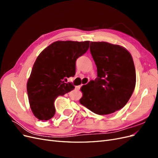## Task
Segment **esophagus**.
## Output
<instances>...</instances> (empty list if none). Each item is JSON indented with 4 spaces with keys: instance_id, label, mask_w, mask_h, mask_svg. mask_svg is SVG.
Here are the masks:
<instances>
[{
    "instance_id": "34e87169",
    "label": "esophagus",
    "mask_w": 158,
    "mask_h": 158,
    "mask_svg": "<svg viewBox=\"0 0 158 158\" xmlns=\"http://www.w3.org/2000/svg\"><path fill=\"white\" fill-rule=\"evenodd\" d=\"M80 87H81L80 85H78V86H76V87H75V89H78H78H80Z\"/></svg>"
}]
</instances>
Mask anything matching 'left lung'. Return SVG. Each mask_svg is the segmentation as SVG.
I'll return each mask as SVG.
<instances>
[{
  "label": "left lung",
  "mask_w": 158,
  "mask_h": 158,
  "mask_svg": "<svg viewBox=\"0 0 158 158\" xmlns=\"http://www.w3.org/2000/svg\"><path fill=\"white\" fill-rule=\"evenodd\" d=\"M89 49L98 78L81 87L80 103L98 114L113 113L125 106L135 88L132 55L125 47L104 41H91Z\"/></svg>",
  "instance_id": "obj_1"
}]
</instances>
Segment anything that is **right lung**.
Returning <instances> with one entry per match:
<instances>
[{
    "mask_svg": "<svg viewBox=\"0 0 158 158\" xmlns=\"http://www.w3.org/2000/svg\"><path fill=\"white\" fill-rule=\"evenodd\" d=\"M89 44V41H57L37 56L27 80V92L31 111L39 120L53 117L56 98L74 88L63 80L75 75L76 60L88 50Z\"/></svg>",
    "mask_w": 158,
    "mask_h": 158,
    "instance_id": "add662e5",
    "label": "right lung"
}]
</instances>
